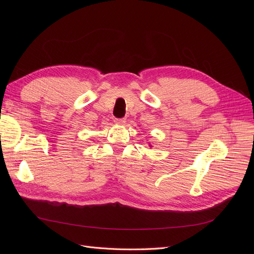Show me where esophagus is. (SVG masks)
<instances>
[{
  "label": "esophagus",
  "mask_w": 254,
  "mask_h": 254,
  "mask_svg": "<svg viewBox=\"0 0 254 254\" xmlns=\"http://www.w3.org/2000/svg\"><path fill=\"white\" fill-rule=\"evenodd\" d=\"M115 123H118V124H120V125H124L125 123H126V120L125 119H115Z\"/></svg>",
  "instance_id": "obj_1"
}]
</instances>
